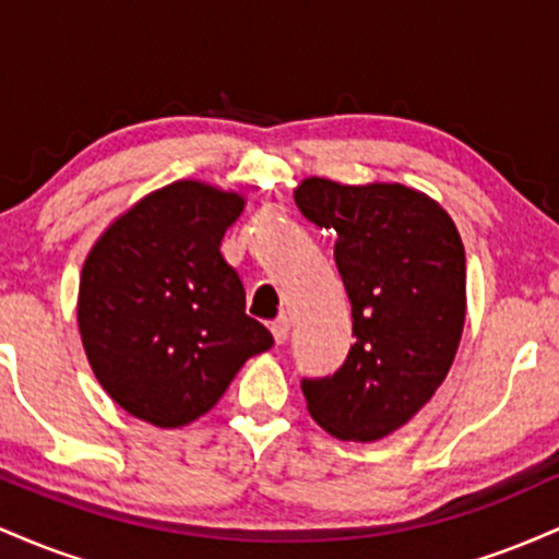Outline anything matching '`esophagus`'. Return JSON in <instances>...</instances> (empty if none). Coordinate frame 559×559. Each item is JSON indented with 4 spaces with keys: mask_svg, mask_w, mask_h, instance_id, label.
<instances>
[{
    "mask_svg": "<svg viewBox=\"0 0 559 559\" xmlns=\"http://www.w3.org/2000/svg\"><path fill=\"white\" fill-rule=\"evenodd\" d=\"M288 331H292V320L288 318H278L271 323V333H273L275 344H284L288 338Z\"/></svg>",
    "mask_w": 559,
    "mask_h": 559,
    "instance_id": "1",
    "label": "esophagus"
}]
</instances>
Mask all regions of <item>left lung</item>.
<instances>
[{
    "label": "left lung",
    "instance_id": "obj_1",
    "mask_svg": "<svg viewBox=\"0 0 559 559\" xmlns=\"http://www.w3.org/2000/svg\"><path fill=\"white\" fill-rule=\"evenodd\" d=\"M301 215L336 230L352 344L331 378H305L307 409L342 441L394 433L436 394L465 325V247L436 199L402 183L305 178Z\"/></svg>",
    "mask_w": 559,
    "mask_h": 559
}]
</instances>
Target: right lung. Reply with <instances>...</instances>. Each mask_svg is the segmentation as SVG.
I'll use <instances>...</instances> for the list:
<instances>
[{
	"instance_id": "add662e5",
	"label": "right lung",
	"mask_w": 559,
	"mask_h": 559,
	"mask_svg": "<svg viewBox=\"0 0 559 559\" xmlns=\"http://www.w3.org/2000/svg\"><path fill=\"white\" fill-rule=\"evenodd\" d=\"M241 210L236 191L168 183L115 217L83 262V349L102 389L133 418L189 426L249 357L273 346L221 254Z\"/></svg>"
}]
</instances>
